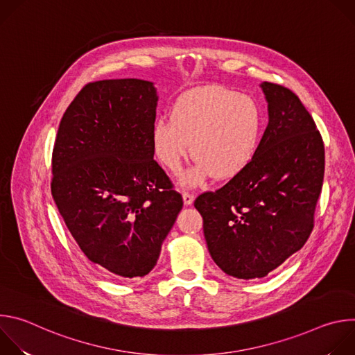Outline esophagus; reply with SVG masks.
Returning a JSON list of instances; mask_svg holds the SVG:
<instances>
[{"instance_id": "obj_1", "label": "esophagus", "mask_w": 355, "mask_h": 355, "mask_svg": "<svg viewBox=\"0 0 355 355\" xmlns=\"http://www.w3.org/2000/svg\"><path fill=\"white\" fill-rule=\"evenodd\" d=\"M193 195L192 193H189V192H182V200H184V205L185 207H189V205H192L193 204Z\"/></svg>"}]
</instances>
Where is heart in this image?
I'll use <instances>...</instances> for the list:
<instances>
[{"label":"heart","instance_id":"obj_1","mask_svg":"<svg viewBox=\"0 0 355 355\" xmlns=\"http://www.w3.org/2000/svg\"><path fill=\"white\" fill-rule=\"evenodd\" d=\"M261 130L263 112L254 98L223 87H199L177 99L171 115L156 119L151 144L157 160L175 173L192 143L196 164L181 182L198 185L209 175L226 181L240 174L256 155Z\"/></svg>","mask_w":355,"mask_h":355}]
</instances>
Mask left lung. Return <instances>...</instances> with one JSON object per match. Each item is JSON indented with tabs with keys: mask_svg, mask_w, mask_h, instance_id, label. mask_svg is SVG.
<instances>
[{
	"mask_svg": "<svg viewBox=\"0 0 355 355\" xmlns=\"http://www.w3.org/2000/svg\"><path fill=\"white\" fill-rule=\"evenodd\" d=\"M260 87L268 125L254 157L193 204L212 260L239 279L266 277L306 243L324 175L323 140L300 99L278 84Z\"/></svg>",
	"mask_w": 355,
	"mask_h": 355,
	"instance_id": "1",
	"label": "left lung"
}]
</instances>
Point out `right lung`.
<instances>
[{
	"instance_id": "1",
	"label": "right lung",
	"mask_w": 355,
	"mask_h": 355,
	"mask_svg": "<svg viewBox=\"0 0 355 355\" xmlns=\"http://www.w3.org/2000/svg\"><path fill=\"white\" fill-rule=\"evenodd\" d=\"M157 89L137 78L87 84L66 110L52 195L89 261L116 278L147 275L182 198L153 160Z\"/></svg>"
}]
</instances>
